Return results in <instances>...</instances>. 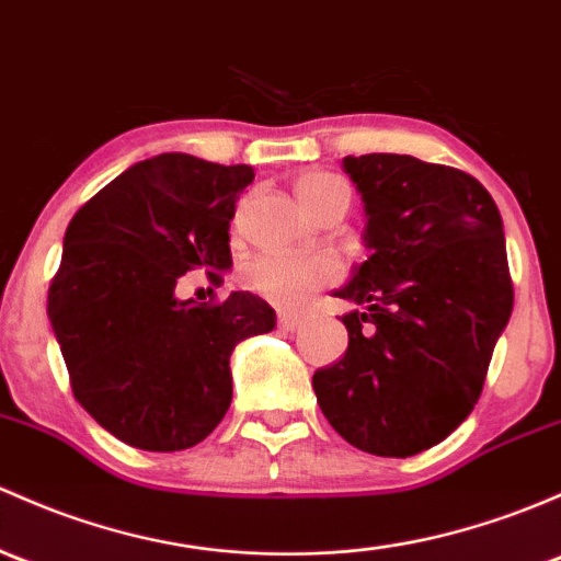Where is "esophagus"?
I'll use <instances>...</instances> for the list:
<instances>
[{"label":"esophagus","instance_id":"1","mask_svg":"<svg viewBox=\"0 0 561 561\" xmlns=\"http://www.w3.org/2000/svg\"><path fill=\"white\" fill-rule=\"evenodd\" d=\"M276 322H279L282 330H296L300 328V322H304V317H300L298 311H279V314H276Z\"/></svg>","mask_w":561,"mask_h":561}]
</instances>
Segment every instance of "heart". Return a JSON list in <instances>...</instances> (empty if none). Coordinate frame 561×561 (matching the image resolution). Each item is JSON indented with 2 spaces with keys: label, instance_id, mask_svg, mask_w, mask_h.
I'll return each instance as SVG.
<instances>
[{
  "label": "heart",
  "instance_id": "heart-1",
  "mask_svg": "<svg viewBox=\"0 0 561 561\" xmlns=\"http://www.w3.org/2000/svg\"><path fill=\"white\" fill-rule=\"evenodd\" d=\"M296 198L300 209L311 220H320V217L330 215V211H341L344 215L350 209L352 191L339 174L311 172L296 182ZM239 276L247 290L274 300V304L298 306L311 293L339 282L341 263L330 255L293 257L263 252V255L250 257V261L241 265Z\"/></svg>",
  "mask_w": 561,
  "mask_h": 561
}]
</instances>
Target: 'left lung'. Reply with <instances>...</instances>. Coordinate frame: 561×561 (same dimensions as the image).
<instances>
[{
	"label": "left lung",
	"instance_id": "8db88e82",
	"mask_svg": "<svg viewBox=\"0 0 561 561\" xmlns=\"http://www.w3.org/2000/svg\"><path fill=\"white\" fill-rule=\"evenodd\" d=\"M370 257L335 296L346 355L311 387L330 427L359 451L411 457L479 403L514 311L503 217L476 176L414 156H346Z\"/></svg>",
	"mask_w": 561,
	"mask_h": 561
}]
</instances>
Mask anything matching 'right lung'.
<instances>
[{
	"instance_id": "obj_1",
	"label": "right lung",
	"mask_w": 561,
	"mask_h": 561,
	"mask_svg": "<svg viewBox=\"0 0 561 561\" xmlns=\"http://www.w3.org/2000/svg\"><path fill=\"white\" fill-rule=\"evenodd\" d=\"M252 167L185 152L141 161L75 211L47 290V317L75 398L123 444L182 451L202 444L231 405L241 339L274 330L252 293L180 300L176 282L231 265V220Z\"/></svg>"
}]
</instances>
